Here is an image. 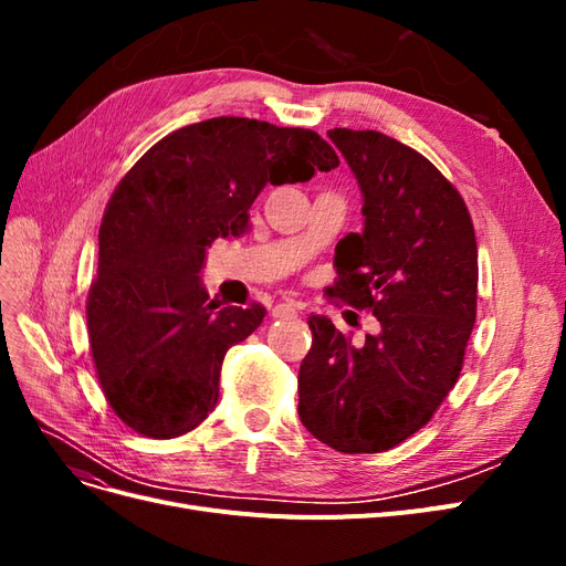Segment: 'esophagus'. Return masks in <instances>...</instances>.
Listing matches in <instances>:
<instances>
[{"instance_id": "obj_1", "label": "esophagus", "mask_w": 566, "mask_h": 566, "mask_svg": "<svg viewBox=\"0 0 566 566\" xmlns=\"http://www.w3.org/2000/svg\"><path fill=\"white\" fill-rule=\"evenodd\" d=\"M297 310H300V306H297L293 300H285V302H281V304L273 306L271 314L276 316V318H283V316H293V314H297Z\"/></svg>"}]
</instances>
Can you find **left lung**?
<instances>
[{"label": "left lung", "instance_id": "1", "mask_svg": "<svg viewBox=\"0 0 566 566\" xmlns=\"http://www.w3.org/2000/svg\"><path fill=\"white\" fill-rule=\"evenodd\" d=\"M364 196V231L335 248L331 297L370 310L361 347L310 316L300 420L342 453L389 451L430 422L453 389L476 316V241L465 200L418 150L382 132L335 127Z\"/></svg>", "mask_w": 566, "mask_h": 566}]
</instances>
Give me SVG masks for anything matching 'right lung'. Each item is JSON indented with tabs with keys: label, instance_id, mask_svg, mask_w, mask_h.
<instances>
[{
	"label": "right lung",
	"instance_id": "1",
	"mask_svg": "<svg viewBox=\"0 0 566 566\" xmlns=\"http://www.w3.org/2000/svg\"><path fill=\"white\" fill-rule=\"evenodd\" d=\"M337 165L312 129L212 117L167 134L117 184L98 229L87 328L101 389L134 432L196 430L217 406L227 352L264 321L262 304L210 300L200 281L208 248L248 229L266 184Z\"/></svg>",
	"mask_w": 566,
	"mask_h": 566
}]
</instances>
